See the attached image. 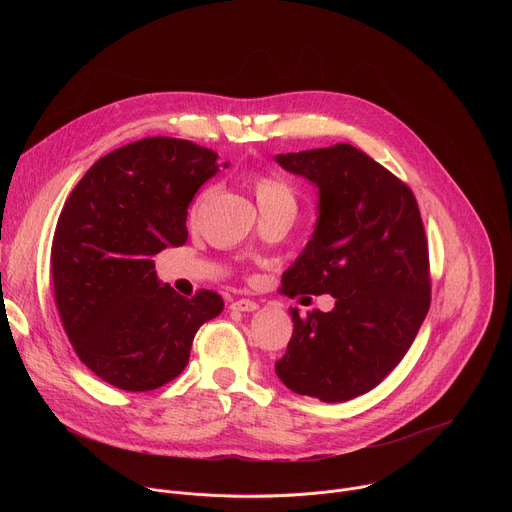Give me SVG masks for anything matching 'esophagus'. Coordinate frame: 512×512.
<instances>
[{
    "label": "esophagus",
    "instance_id": "esophagus-1",
    "mask_svg": "<svg viewBox=\"0 0 512 512\" xmlns=\"http://www.w3.org/2000/svg\"><path fill=\"white\" fill-rule=\"evenodd\" d=\"M259 306H257V302H253V300H235L233 304H231V310H237V312H255Z\"/></svg>",
    "mask_w": 512,
    "mask_h": 512
}]
</instances>
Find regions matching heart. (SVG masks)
<instances>
[{
  "label": "heart",
  "instance_id": "b5f03b06",
  "mask_svg": "<svg viewBox=\"0 0 512 512\" xmlns=\"http://www.w3.org/2000/svg\"><path fill=\"white\" fill-rule=\"evenodd\" d=\"M251 186H253V192H255V198L259 202L261 210H265V208H289V210H296V206H298V198H296L294 188H291L279 176L265 174V172H255L251 176Z\"/></svg>",
  "mask_w": 512,
  "mask_h": 512
}]
</instances>
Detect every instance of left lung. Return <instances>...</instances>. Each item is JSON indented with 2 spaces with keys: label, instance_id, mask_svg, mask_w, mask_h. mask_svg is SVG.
I'll list each match as a JSON object with an SVG mask.
<instances>
[{
  "label": "left lung",
  "instance_id": "obj_1",
  "mask_svg": "<svg viewBox=\"0 0 512 512\" xmlns=\"http://www.w3.org/2000/svg\"><path fill=\"white\" fill-rule=\"evenodd\" d=\"M275 162L318 186V223L281 279V294H330V312L302 318L275 362L298 395L342 403L375 389L413 344L431 300L427 239L407 184L350 143Z\"/></svg>",
  "mask_w": 512,
  "mask_h": 512
}]
</instances>
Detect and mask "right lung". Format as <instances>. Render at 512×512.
<instances>
[{"instance_id": "right-lung-1", "label": "right lung", "mask_w": 512, "mask_h": 512, "mask_svg": "<svg viewBox=\"0 0 512 512\" xmlns=\"http://www.w3.org/2000/svg\"><path fill=\"white\" fill-rule=\"evenodd\" d=\"M216 160L186 139L145 137L97 160L64 202L50 255L56 308L77 356L117 389L176 379L196 330L225 308L216 291L184 298L162 285L152 259L186 243L188 206Z\"/></svg>"}]
</instances>
